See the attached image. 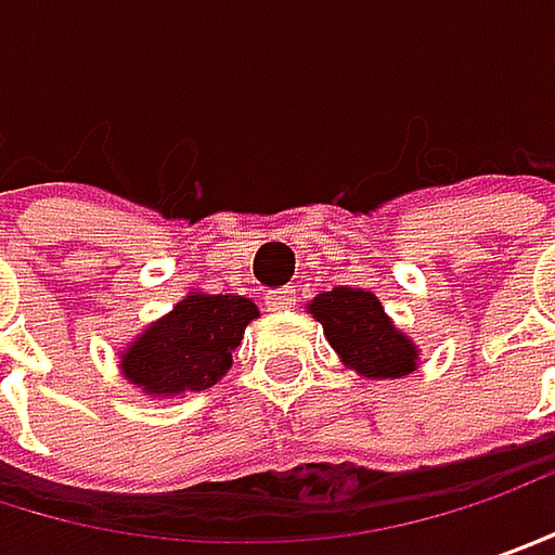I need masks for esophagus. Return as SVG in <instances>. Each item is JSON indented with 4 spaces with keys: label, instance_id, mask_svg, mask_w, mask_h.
<instances>
[{
    "label": "esophagus",
    "instance_id": "1",
    "mask_svg": "<svg viewBox=\"0 0 555 555\" xmlns=\"http://www.w3.org/2000/svg\"><path fill=\"white\" fill-rule=\"evenodd\" d=\"M295 301H298L295 288H279V292H270V295H267V307H270V310H276V313H282V310H292Z\"/></svg>",
    "mask_w": 555,
    "mask_h": 555
}]
</instances>
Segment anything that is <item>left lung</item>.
Masks as SVG:
<instances>
[{
    "instance_id": "1",
    "label": "left lung",
    "mask_w": 555,
    "mask_h": 555,
    "mask_svg": "<svg viewBox=\"0 0 555 555\" xmlns=\"http://www.w3.org/2000/svg\"><path fill=\"white\" fill-rule=\"evenodd\" d=\"M338 360L363 378H400L420 366V345L400 332L366 288L338 285L307 304Z\"/></svg>"
}]
</instances>
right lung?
Here are the masks:
<instances>
[{"label": "right lung", "mask_w": 555, "mask_h": 555, "mask_svg": "<svg viewBox=\"0 0 555 555\" xmlns=\"http://www.w3.org/2000/svg\"><path fill=\"white\" fill-rule=\"evenodd\" d=\"M257 317V304L242 295H205L192 288L170 313L120 348V375L157 400L205 391L227 375L232 350Z\"/></svg>", "instance_id": "right-lung-1"}]
</instances>
